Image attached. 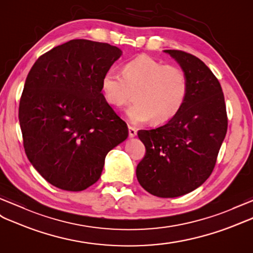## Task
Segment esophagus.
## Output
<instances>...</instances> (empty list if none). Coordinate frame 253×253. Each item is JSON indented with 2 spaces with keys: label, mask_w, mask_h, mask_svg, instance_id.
I'll list each match as a JSON object with an SVG mask.
<instances>
[{
  "label": "esophagus",
  "mask_w": 253,
  "mask_h": 253,
  "mask_svg": "<svg viewBox=\"0 0 253 253\" xmlns=\"http://www.w3.org/2000/svg\"><path fill=\"white\" fill-rule=\"evenodd\" d=\"M127 126H128V136H130V137H134L135 135L137 134L136 128H135L134 126H130V125H128Z\"/></svg>",
  "instance_id": "obj_1"
}]
</instances>
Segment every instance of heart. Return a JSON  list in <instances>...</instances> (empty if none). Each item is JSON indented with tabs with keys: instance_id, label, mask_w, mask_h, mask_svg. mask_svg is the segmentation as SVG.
Listing matches in <instances>:
<instances>
[{
	"instance_id": "obj_1",
	"label": "heart",
	"mask_w": 253,
	"mask_h": 253,
	"mask_svg": "<svg viewBox=\"0 0 253 253\" xmlns=\"http://www.w3.org/2000/svg\"><path fill=\"white\" fill-rule=\"evenodd\" d=\"M106 102L121 108L132 101L127 116L133 122L164 125L179 114L189 92L187 73L180 66L164 64L149 55H139L125 64L122 74L108 70L102 79Z\"/></svg>"
}]
</instances>
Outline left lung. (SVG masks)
Here are the masks:
<instances>
[{"label": "left lung", "mask_w": 253, "mask_h": 253, "mask_svg": "<svg viewBox=\"0 0 253 253\" xmlns=\"http://www.w3.org/2000/svg\"><path fill=\"white\" fill-rule=\"evenodd\" d=\"M169 53L189 79L186 103L175 118L137 135L146 153L136 168L137 180L159 198H176L199 188L211 175L227 130L224 95L219 80L195 55Z\"/></svg>", "instance_id": "left-lung-1"}]
</instances>
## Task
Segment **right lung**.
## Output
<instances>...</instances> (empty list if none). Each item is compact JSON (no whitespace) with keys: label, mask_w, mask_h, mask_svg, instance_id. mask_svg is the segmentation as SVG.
Segmentation results:
<instances>
[{"label":"right lung","mask_w":253,"mask_h":253,"mask_svg":"<svg viewBox=\"0 0 253 253\" xmlns=\"http://www.w3.org/2000/svg\"><path fill=\"white\" fill-rule=\"evenodd\" d=\"M120 55L107 42L72 40L30 70L19 103L23 147L52 186L89 188L100 179L107 153L126 139V123L102 93L104 74Z\"/></svg>","instance_id":"obj_1"}]
</instances>
